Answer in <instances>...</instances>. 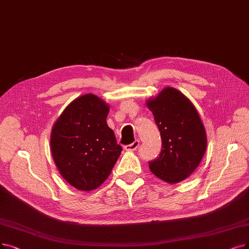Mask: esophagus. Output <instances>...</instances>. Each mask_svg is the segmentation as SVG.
<instances>
[{
	"instance_id": "1",
	"label": "esophagus",
	"mask_w": 249,
	"mask_h": 249,
	"mask_svg": "<svg viewBox=\"0 0 249 249\" xmlns=\"http://www.w3.org/2000/svg\"><path fill=\"white\" fill-rule=\"evenodd\" d=\"M139 145H140V141L136 140V141H134L132 144L125 145V146H124V149H125L126 151H134V150H136V149L139 147Z\"/></svg>"
}]
</instances>
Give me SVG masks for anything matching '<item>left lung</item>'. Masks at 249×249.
Segmentation results:
<instances>
[{
	"label": "left lung",
	"mask_w": 249,
	"mask_h": 249,
	"mask_svg": "<svg viewBox=\"0 0 249 249\" xmlns=\"http://www.w3.org/2000/svg\"><path fill=\"white\" fill-rule=\"evenodd\" d=\"M146 104L153 113L162 144L159 156L149 161V168L164 182H181L199 165L206 149L199 114L189 99L174 88H165Z\"/></svg>",
	"instance_id": "obj_1"
}]
</instances>
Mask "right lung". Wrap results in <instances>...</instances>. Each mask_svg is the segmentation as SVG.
Instances as JSON below:
<instances>
[{"label":"right lung","instance_id":"1","mask_svg":"<svg viewBox=\"0 0 249 249\" xmlns=\"http://www.w3.org/2000/svg\"><path fill=\"white\" fill-rule=\"evenodd\" d=\"M108 105L93 94L76 98L55 123L51 134L54 162L65 181L82 191L100 186L122 153L107 125Z\"/></svg>","mask_w":249,"mask_h":249}]
</instances>
